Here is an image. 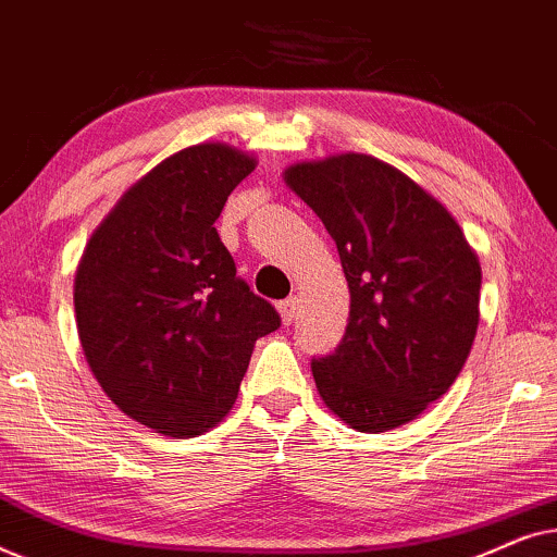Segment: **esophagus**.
I'll return each mask as SVG.
<instances>
[{"label": "esophagus", "mask_w": 557, "mask_h": 557, "mask_svg": "<svg viewBox=\"0 0 557 557\" xmlns=\"http://www.w3.org/2000/svg\"><path fill=\"white\" fill-rule=\"evenodd\" d=\"M296 309H299V299L296 296H288L286 301L278 304V314H281V322H284L286 326L294 324L296 319Z\"/></svg>", "instance_id": "esophagus-1"}]
</instances>
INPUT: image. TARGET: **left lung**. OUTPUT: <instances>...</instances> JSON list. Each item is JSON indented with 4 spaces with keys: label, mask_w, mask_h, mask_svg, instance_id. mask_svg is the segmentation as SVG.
Listing matches in <instances>:
<instances>
[{
    "label": "left lung",
    "mask_w": 557,
    "mask_h": 557,
    "mask_svg": "<svg viewBox=\"0 0 557 557\" xmlns=\"http://www.w3.org/2000/svg\"><path fill=\"white\" fill-rule=\"evenodd\" d=\"M284 180L337 243L349 286L345 337L311 360L317 391L349 429H398L467 362L479 326V258L436 197L375 157L299 162Z\"/></svg>",
    "instance_id": "1"
}]
</instances>
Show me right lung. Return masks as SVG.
Here are the masks:
<instances>
[{"instance_id":"add662e5","label":"right lung","mask_w":557,"mask_h":557,"mask_svg":"<svg viewBox=\"0 0 557 557\" xmlns=\"http://www.w3.org/2000/svg\"><path fill=\"white\" fill-rule=\"evenodd\" d=\"M256 170L220 141L166 157L90 235L75 271L88 368L128 418L193 438L231 413L256 339L278 311L235 276L215 220Z\"/></svg>"}]
</instances>
